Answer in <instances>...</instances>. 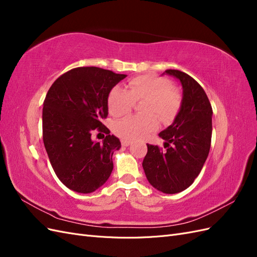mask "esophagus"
I'll use <instances>...</instances> for the list:
<instances>
[{
	"label": "esophagus",
	"instance_id": "34e87169",
	"mask_svg": "<svg viewBox=\"0 0 257 257\" xmlns=\"http://www.w3.org/2000/svg\"><path fill=\"white\" fill-rule=\"evenodd\" d=\"M121 144H122V146H124V147H127V146H130V145L132 144V142H131V141H127V139H122Z\"/></svg>",
	"mask_w": 257,
	"mask_h": 257
}]
</instances>
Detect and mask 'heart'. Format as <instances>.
Wrapping results in <instances>:
<instances>
[{
	"mask_svg": "<svg viewBox=\"0 0 257 257\" xmlns=\"http://www.w3.org/2000/svg\"><path fill=\"white\" fill-rule=\"evenodd\" d=\"M143 103L144 114L128 115L116 121L114 133L124 139L144 138L159 126V119L164 122L173 121L182 105L181 93L173 88L168 79L159 76L143 75L131 79L127 90L114 87L109 92L107 104L112 116H122L131 112L135 102Z\"/></svg>",
	"mask_w": 257,
	"mask_h": 257,
	"instance_id": "heart-1",
	"label": "heart"
}]
</instances>
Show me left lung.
Listing matches in <instances>:
<instances>
[{
  "label": "left lung",
  "mask_w": 257,
  "mask_h": 257,
  "mask_svg": "<svg viewBox=\"0 0 257 257\" xmlns=\"http://www.w3.org/2000/svg\"><path fill=\"white\" fill-rule=\"evenodd\" d=\"M180 80L182 105L172 125L159 134L163 150L147 145L143 162L146 177L157 190L166 194L182 192L194 182L208 158L212 135V107L201 85L188 74L166 69Z\"/></svg>",
  "instance_id": "8db88e82"
}]
</instances>
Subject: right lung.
<instances>
[{
    "label": "right lung",
    "mask_w": 257,
    "mask_h": 257,
    "mask_svg": "<svg viewBox=\"0 0 257 257\" xmlns=\"http://www.w3.org/2000/svg\"><path fill=\"white\" fill-rule=\"evenodd\" d=\"M126 75L95 66L71 69L52 83L44 100L43 141L60 181L78 193H92L109 178L119 138L102 123L107 99ZM94 131L106 134L103 143L90 139Z\"/></svg>",
    "instance_id": "right-lung-1"
}]
</instances>
